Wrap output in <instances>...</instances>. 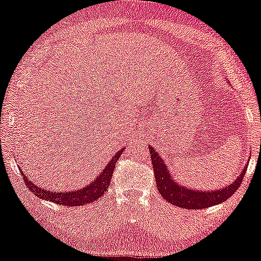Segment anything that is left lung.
<instances>
[{
	"instance_id": "left-lung-1",
	"label": "left lung",
	"mask_w": 261,
	"mask_h": 261,
	"mask_svg": "<svg viewBox=\"0 0 261 261\" xmlns=\"http://www.w3.org/2000/svg\"><path fill=\"white\" fill-rule=\"evenodd\" d=\"M150 159H152L153 170L155 175V184L159 193L169 203L185 209H204L212 205L225 202L237 191L241 182L246 175L248 165L243 169L241 175L234 180L233 184L219 188L215 191H194L178 185L171 178L170 172L166 168V163L159 156L154 148L149 147Z\"/></svg>"
}]
</instances>
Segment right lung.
Instances as JSON below:
<instances>
[{"label":"right lung","instance_id":"obj_1","mask_svg":"<svg viewBox=\"0 0 261 261\" xmlns=\"http://www.w3.org/2000/svg\"><path fill=\"white\" fill-rule=\"evenodd\" d=\"M122 149H119V152L113 156L111 162L107 164V166L103 169L102 174L97 176L95 181H92L87 187L83 188L79 191H73V192H57V191H48L43 190L42 187H39L37 185L34 184L33 181L29 180L25 175L21 172V176L25 182V186L33 192L35 196L39 197L41 199L49 200V202H55L56 204L63 206H77V205H85L87 203L95 202L96 199L100 198L105 194V192L108 190L109 182L112 180L113 172H114L115 164H117L119 156L122 153Z\"/></svg>","mask_w":261,"mask_h":261}]
</instances>
